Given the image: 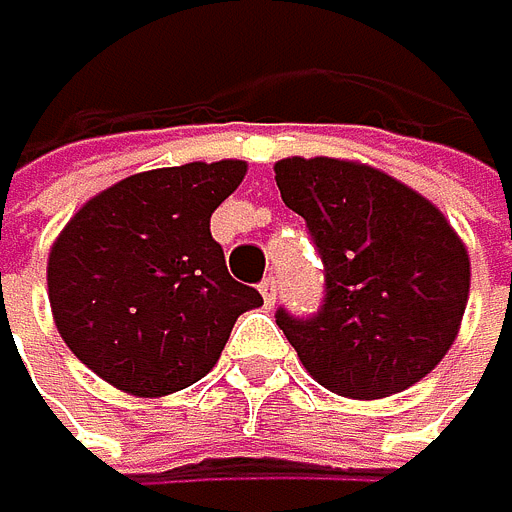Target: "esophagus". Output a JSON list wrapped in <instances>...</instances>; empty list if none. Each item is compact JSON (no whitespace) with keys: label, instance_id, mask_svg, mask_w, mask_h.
Returning <instances> with one entry per match:
<instances>
[{"label":"esophagus","instance_id":"esophagus-1","mask_svg":"<svg viewBox=\"0 0 512 512\" xmlns=\"http://www.w3.org/2000/svg\"><path fill=\"white\" fill-rule=\"evenodd\" d=\"M259 291H262V301H266V307H272L275 304V295H278V282L269 275V278H262L259 282Z\"/></svg>","mask_w":512,"mask_h":512}]
</instances>
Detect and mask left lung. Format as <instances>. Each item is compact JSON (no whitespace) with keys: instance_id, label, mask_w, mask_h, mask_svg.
<instances>
[{"instance_id":"8db88e82","label":"left lung","mask_w":512,"mask_h":512,"mask_svg":"<svg viewBox=\"0 0 512 512\" xmlns=\"http://www.w3.org/2000/svg\"><path fill=\"white\" fill-rule=\"evenodd\" d=\"M285 205L304 217L323 301L275 323L323 388L356 401L417 385L455 343L468 301V253L423 195L346 160L275 163Z\"/></svg>"}]
</instances>
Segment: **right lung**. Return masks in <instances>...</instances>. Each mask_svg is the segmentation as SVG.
<instances>
[{
	"label": "right lung",
	"mask_w": 512,
	"mask_h": 512,
	"mask_svg": "<svg viewBox=\"0 0 512 512\" xmlns=\"http://www.w3.org/2000/svg\"><path fill=\"white\" fill-rule=\"evenodd\" d=\"M246 163H185L127 176L79 208L47 262V295L73 356L127 394L160 397L205 378L243 311L211 214Z\"/></svg>",
	"instance_id": "obj_1"
}]
</instances>
